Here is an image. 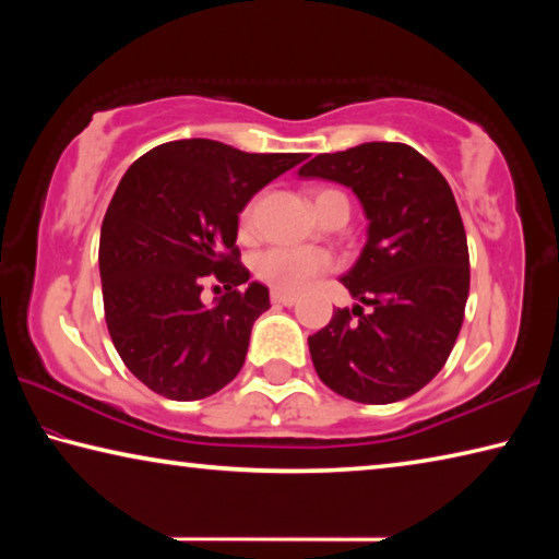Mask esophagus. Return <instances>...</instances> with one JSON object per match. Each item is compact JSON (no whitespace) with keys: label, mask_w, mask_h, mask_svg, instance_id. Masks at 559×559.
I'll list each match as a JSON object with an SVG mask.
<instances>
[{"label":"esophagus","mask_w":559,"mask_h":559,"mask_svg":"<svg viewBox=\"0 0 559 559\" xmlns=\"http://www.w3.org/2000/svg\"><path fill=\"white\" fill-rule=\"evenodd\" d=\"M271 302H273V306L290 308V306H296L298 298L296 296H288V293H271Z\"/></svg>","instance_id":"34e87169"}]
</instances>
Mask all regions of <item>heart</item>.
Listing matches in <instances>:
<instances>
[{"mask_svg":"<svg viewBox=\"0 0 559 559\" xmlns=\"http://www.w3.org/2000/svg\"><path fill=\"white\" fill-rule=\"evenodd\" d=\"M335 200H345L337 189H316L313 192L318 214H323ZM253 222H257V202H249L241 214V229L251 231ZM333 269L335 259L323 249H286V246L266 249L253 263L257 276L278 293H302Z\"/></svg>","mask_w":559,"mask_h":559,"instance_id":"b5f03b06","label":"heart"}]
</instances>
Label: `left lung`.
Returning a JSON list of instances; mask_svg holds the SVG:
<instances>
[{
	"mask_svg": "<svg viewBox=\"0 0 559 559\" xmlns=\"http://www.w3.org/2000/svg\"><path fill=\"white\" fill-rule=\"evenodd\" d=\"M298 175L349 187L370 219L362 257L343 276L362 306L337 308L308 337L318 377L362 404L412 396L447 365L466 313L468 243L449 182L404 143L318 155Z\"/></svg>",
	"mask_w": 559,
	"mask_h": 559,
	"instance_id": "obj_1",
	"label": "left lung"
}]
</instances>
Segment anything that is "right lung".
I'll return each mask as SVG.
<instances>
[{
  "label": "right lung",
  "mask_w": 559,
  "mask_h": 559,
  "mask_svg": "<svg viewBox=\"0 0 559 559\" xmlns=\"http://www.w3.org/2000/svg\"><path fill=\"white\" fill-rule=\"evenodd\" d=\"M302 153H241L192 138L157 145L130 165L100 226L103 310L112 345L150 390L204 400L243 367L269 288L249 283L236 246L239 212ZM227 293L206 309V282Z\"/></svg>",
  "instance_id": "right-lung-1"
}]
</instances>
